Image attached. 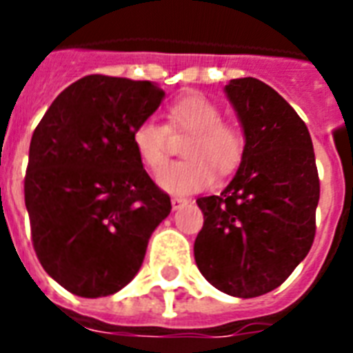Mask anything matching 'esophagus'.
<instances>
[{"mask_svg":"<svg viewBox=\"0 0 353 353\" xmlns=\"http://www.w3.org/2000/svg\"><path fill=\"white\" fill-rule=\"evenodd\" d=\"M188 199L187 198H181V196H176V198H172V209L177 210L181 209L183 205H187Z\"/></svg>","mask_w":353,"mask_h":353,"instance_id":"34e87169","label":"esophagus"}]
</instances>
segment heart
I'll list each match as a JSON object with an SVG mask.
<instances>
[{
	"instance_id": "1",
	"label": "heart",
	"mask_w": 353,
	"mask_h": 353,
	"mask_svg": "<svg viewBox=\"0 0 353 353\" xmlns=\"http://www.w3.org/2000/svg\"><path fill=\"white\" fill-rule=\"evenodd\" d=\"M170 133H190L183 146L187 159L170 163L157 174L159 187L177 196L209 188L214 183V170L221 176L231 174L245 152L243 130L223 121L221 108L201 93H188L172 102L166 108V126L146 119L133 128V148L148 170L157 172L166 163Z\"/></svg>"
}]
</instances>
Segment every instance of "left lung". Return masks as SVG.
<instances>
[{
    "label": "left lung",
    "mask_w": 353,
    "mask_h": 353,
    "mask_svg": "<svg viewBox=\"0 0 353 353\" xmlns=\"http://www.w3.org/2000/svg\"><path fill=\"white\" fill-rule=\"evenodd\" d=\"M225 91L245 152L221 196L196 199L194 258L216 290L251 299L285 282L312 249L321 181L306 124L273 88L247 77Z\"/></svg>",
    "instance_id": "left-lung-1"
}]
</instances>
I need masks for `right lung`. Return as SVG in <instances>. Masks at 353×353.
<instances>
[{
    "label": "right lung",
    "instance_id": "obj_1",
    "mask_svg": "<svg viewBox=\"0 0 353 353\" xmlns=\"http://www.w3.org/2000/svg\"><path fill=\"white\" fill-rule=\"evenodd\" d=\"M163 99L148 80L90 74L54 99L32 133L23 181L30 240L41 268L73 295L122 290L170 214V196L132 143Z\"/></svg>",
    "mask_w": 353,
    "mask_h": 353
}]
</instances>
